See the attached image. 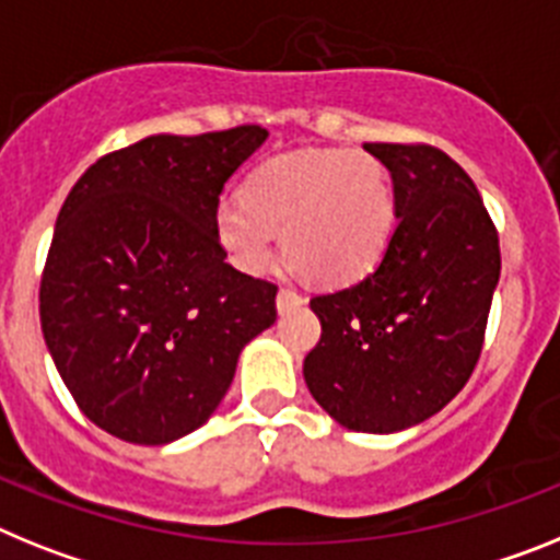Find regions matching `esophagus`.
<instances>
[{"label": "esophagus", "mask_w": 560, "mask_h": 560, "mask_svg": "<svg viewBox=\"0 0 560 560\" xmlns=\"http://www.w3.org/2000/svg\"><path fill=\"white\" fill-rule=\"evenodd\" d=\"M299 304H304V295H301L299 290H293V287H281L279 295H276V307H279V313L299 307Z\"/></svg>", "instance_id": "esophagus-1"}]
</instances>
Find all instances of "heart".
<instances>
[{
	"label": "heart",
	"instance_id": "heart-1",
	"mask_svg": "<svg viewBox=\"0 0 560 560\" xmlns=\"http://www.w3.org/2000/svg\"><path fill=\"white\" fill-rule=\"evenodd\" d=\"M276 231L287 259L318 284L366 276L395 231L386 168L361 149H315L270 160L253 172L242 199H222L213 233L247 273L270 267Z\"/></svg>",
	"mask_w": 560,
	"mask_h": 560
}]
</instances>
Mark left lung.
Returning <instances> with one entry per match:
<instances>
[{
  "label": "left lung",
  "instance_id": "left-lung-1",
  "mask_svg": "<svg viewBox=\"0 0 560 560\" xmlns=\"http://www.w3.org/2000/svg\"><path fill=\"white\" fill-rule=\"evenodd\" d=\"M395 179L397 228L358 284L315 295L310 395L352 431L392 434L448 406L482 354L502 273L474 179L428 143H366Z\"/></svg>",
  "mask_w": 560,
  "mask_h": 560
}]
</instances>
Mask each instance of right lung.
Returning <instances> with one entry per match:
<instances>
[{"label":"right lung","instance_id":"obj_1","mask_svg":"<svg viewBox=\"0 0 560 560\" xmlns=\"http://www.w3.org/2000/svg\"><path fill=\"white\" fill-rule=\"evenodd\" d=\"M267 132L152 135L86 168L58 211L38 315L72 400L106 434L165 445L220 406L276 320L273 281L225 261L220 194Z\"/></svg>","mask_w":560,"mask_h":560}]
</instances>
